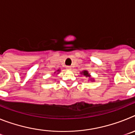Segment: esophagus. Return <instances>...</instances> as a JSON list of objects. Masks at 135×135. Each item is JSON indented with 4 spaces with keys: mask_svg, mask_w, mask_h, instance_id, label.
<instances>
[{
    "mask_svg": "<svg viewBox=\"0 0 135 135\" xmlns=\"http://www.w3.org/2000/svg\"><path fill=\"white\" fill-rule=\"evenodd\" d=\"M71 66H68V67H67V70H71Z\"/></svg>",
    "mask_w": 135,
    "mask_h": 135,
    "instance_id": "esophagus-1",
    "label": "esophagus"
}]
</instances>
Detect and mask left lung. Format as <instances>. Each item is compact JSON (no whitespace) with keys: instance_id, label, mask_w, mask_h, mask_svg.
<instances>
[{"instance_id":"8db88e82","label":"left lung","mask_w":135,"mask_h":135,"mask_svg":"<svg viewBox=\"0 0 135 135\" xmlns=\"http://www.w3.org/2000/svg\"><path fill=\"white\" fill-rule=\"evenodd\" d=\"M81 74H82L84 75V76H85L86 77H89V78H90V75L89 74V72H88V71H86V70H84V71H82V72H81ZM90 80H93V81H94L92 79V78H90Z\"/></svg>"}]
</instances>
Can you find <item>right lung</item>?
<instances>
[{
	"label": "right lung",
	"instance_id": "right-lung-1",
	"mask_svg": "<svg viewBox=\"0 0 135 135\" xmlns=\"http://www.w3.org/2000/svg\"><path fill=\"white\" fill-rule=\"evenodd\" d=\"M59 71H60V70H57V71H58V72H59Z\"/></svg>",
	"mask_w": 135,
	"mask_h": 135
}]
</instances>
